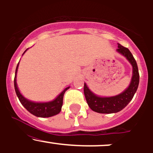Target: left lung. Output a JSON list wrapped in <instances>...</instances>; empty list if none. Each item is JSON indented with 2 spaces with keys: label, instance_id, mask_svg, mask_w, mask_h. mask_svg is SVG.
Listing matches in <instances>:
<instances>
[{
  "label": "left lung",
  "instance_id": "1",
  "mask_svg": "<svg viewBox=\"0 0 153 153\" xmlns=\"http://www.w3.org/2000/svg\"><path fill=\"white\" fill-rule=\"evenodd\" d=\"M116 51L124 56L132 65V75L130 84L124 91L118 95L110 97H101L92 92L86 83H84V92L88 106L92 110L98 113H116L122 110L132 99L139 84L138 66L130 51L120 44H118V49Z\"/></svg>",
  "mask_w": 153,
  "mask_h": 153
}]
</instances>
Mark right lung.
<instances>
[{
	"mask_svg": "<svg viewBox=\"0 0 153 153\" xmlns=\"http://www.w3.org/2000/svg\"><path fill=\"white\" fill-rule=\"evenodd\" d=\"M27 49H26L25 52L23 53L24 55ZM18 66H19V63L18 64L16 67V70H15V79H14V85H15V89L16 95L18 96V99H19L20 102L21 103L23 106L30 112L32 115H35L37 117H40V118H48V117H52L55 115H58L61 110V107L63 105V98H64V95L66 91L68 89H69V86L65 88L56 98L54 100L51 101H48V102H35V101H29V99L26 98L21 92L19 91L18 85H17L16 82V78H17V72H18Z\"/></svg>",
	"mask_w": 153,
	"mask_h": 153,
	"instance_id": "1",
	"label": "right lung"
}]
</instances>
